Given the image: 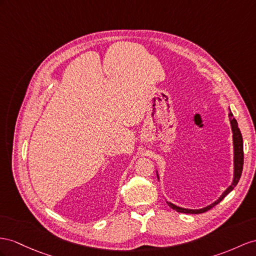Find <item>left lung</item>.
Instances as JSON below:
<instances>
[{"mask_svg": "<svg viewBox=\"0 0 256 256\" xmlns=\"http://www.w3.org/2000/svg\"><path fill=\"white\" fill-rule=\"evenodd\" d=\"M229 120H230V124H232V137H234V180H232V184L229 186L226 190L224 192L218 201H215L212 204H210L206 208H200V210H188V208H180V206H174L173 203L171 202H168V204L171 206L173 210L180 213H187V214H200V213H204L206 211H208L210 208H212L213 206H215L218 203H220L222 199L225 198V196L230 192L232 189L237 186L238 182L241 178V174H242V168H244V140H242V135L240 130L238 128V123L237 120L234 118V114L230 112L229 114Z\"/></svg>", "mask_w": 256, "mask_h": 256, "instance_id": "left-lung-1", "label": "left lung"}]
</instances>
